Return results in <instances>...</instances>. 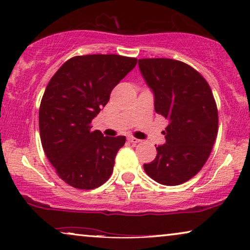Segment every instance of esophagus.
I'll return each instance as SVG.
<instances>
[{"instance_id": "esophagus-1", "label": "esophagus", "mask_w": 250, "mask_h": 250, "mask_svg": "<svg viewBox=\"0 0 250 250\" xmlns=\"http://www.w3.org/2000/svg\"><path fill=\"white\" fill-rule=\"evenodd\" d=\"M127 140H128V142L133 143V145H136V143H139V142H140V140H139V139L133 138V136H129V138H128Z\"/></svg>"}]
</instances>
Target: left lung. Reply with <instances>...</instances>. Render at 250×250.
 Segmentation results:
<instances>
[{"label": "left lung", "mask_w": 250, "mask_h": 250, "mask_svg": "<svg viewBox=\"0 0 250 250\" xmlns=\"http://www.w3.org/2000/svg\"><path fill=\"white\" fill-rule=\"evenodd\" d=\"M139 68L155 97L157 114L168 119L165 145L145 164L146 173L164 186L193 177L209 157L218 131V114L206 80L189 64L166 58L140 59Z\"/></svg>", "instance_id": "obj_1"}]
</instances>
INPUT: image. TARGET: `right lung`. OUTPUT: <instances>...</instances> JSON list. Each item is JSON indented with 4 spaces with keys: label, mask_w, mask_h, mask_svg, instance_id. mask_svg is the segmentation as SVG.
Wrapping results in <instances>:
<instances>
[{
    "label": "right lung",
    "mask_w": 250,
    "mask_h": 250,
    "mask_svg": "<svg viewBox=\"0 0 250 250\" xmlns=\"http://www.w3.org/2000/svg\"><path fill=\"white\" fill-rule=\"evenodd\" d=\"M136 62L118 54L77 56L47 84L40 105L41 142L57 174L69 186L91 190L110 177L126 138L104 136L92 131L91 122Z\"/></svg>",
    "instance_id": "right-lung-1"
}]
</instances>
